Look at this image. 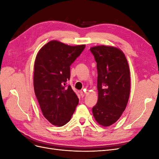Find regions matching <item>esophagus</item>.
<instances>
[{
  "mask_svg": "<svg viewBox=\"0 0 159 159\" xmlns=\"http://www.w3.org/2000/svg\"><path fill=\"white\" fill-rule=\"evenodd\" d=\"M80 95H81V98H84V97L85 93L83 92L82 91H80Z\"/></svg>",
  "mask_w": 159,
  "mask_h": 159,
  "instance_id": "obj_1",
  "label": "esophagus"
}]
</instances>
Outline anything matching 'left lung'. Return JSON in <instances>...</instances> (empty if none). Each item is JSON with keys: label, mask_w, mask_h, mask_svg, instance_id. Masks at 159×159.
<instances>
[{"label": "left lung", "mask_w": 159, "mask_h": 159, "mask_svg": "<svg viewBox=\"0 0 159 159\" xmlns=\"http://www.w3.org/2000/svg\"><path fill=\"white\" fill-rule=\"evenodd\" d=\"M90 51L97 62L98 103L92 108L100 125L109 127L121 117L131 89L129 67L125 55L118 48L96 46Z\"/></svg>", "instance_id": "1"}]
</instances>
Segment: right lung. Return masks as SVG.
<instances>
[{
  "mask_svg": "<svg viewBox=\"0 0 159 159\" xmlns=\"http://www.w3.org/2000/svg\"><path fill=\"white\" fill-rule=\"evenodd\" d=\"M85 47L69 46L57 40L48 42L38 51L34 61V88L44 117L61 127L70 121L79 103L78 96L66 81L70 66Z\"/></svg>",
  "mask_w": 159,
  "mask_h": 159,
  "instance_id": "right-lung-1",
  "label": "right lung"
}]
</instances>
